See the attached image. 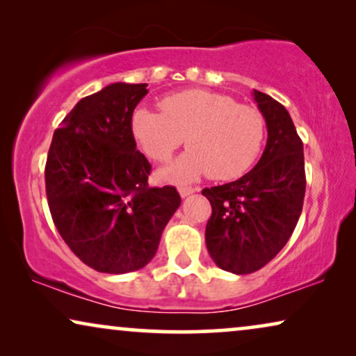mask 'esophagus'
<instances>
[{"instance_id":"34e87169","label":"esophagus","mask_w":356,"mask_h":356,"mask_svg":"<svg viewBox=\"0 0 356 356\" xmlns=\"http://www.w3.org/2000/svg\"><path fill=\"white\" fill-rule=\"evenodd\" d=\"M178 191H179V194H181V197H186V196H189V194H193L194 191H196V189L191 186H179Z\"/></svg>"}]
</instances>
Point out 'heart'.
Returning a JSON list of instances; mask_svg holds the SVG:
<instances>
[{"label":"heart","instance_id":"heart-1","mask_svg":"<svg viewBox=\"0 0 356 356\" xmlns=\"http://www.w3.org/2000/svg\"><path fill=\"white\" fill-rule=\"evenodd\" d=\"M160 110L138 108L131 128L155 162H168L186 138L188 152L162 172L168 181H191L202 175L218 181L238 178L261 152L266 134L261 111L232 97L188 89L165 97Z\"/></svg>","mask_w":356,"mask_h":356}]
</instances>
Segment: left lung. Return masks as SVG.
<instances>
[{
    "instance_id": "1",
    "label": "left lung",
    "mask_w": 356,
    "mask_h": 356,
    "mask_svg": "<svg viewBox=\"0 0 356 356\" xmlns=\"http://www.w3.org/2000/svg\"><path fill=\"white\" fill-rule=\"evenodd\" d=\"M267 124V144L256 167L236 181L202 189L212 206L206 245L223 270H259L286 245L303 209V143L289 111L270 95L252 92Z\"/></svg>"
}]
</instances>
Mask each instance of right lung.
Here are the masks:
<instances>
[{
    "mask_svg": "<svg viewBox=\"0 0 356 356\" xmlns=\"http://www.w3.org/2000/svg\"><path fill=\"white\" fill-rule=\"evenodd\" d=\"M147 84L115 82L84 97L55 131L45 165L48 207L70 250L92 269H143L181 197L150 188L149 160L136 150L134 108Z\"/></svg>",
    "mask_w": 356,
    "mask_h": 356,
    "instance_id": "1",
    "label": "right lung"
}]
</instances>
